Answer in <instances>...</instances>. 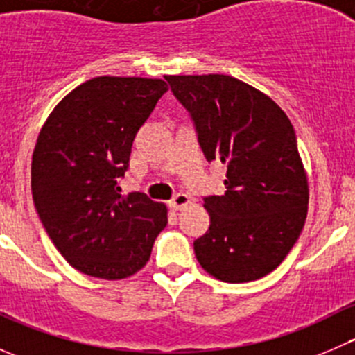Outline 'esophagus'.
<instances>
[{"label":"esophagus","instance_id":"1","mask_svg":"<svg viewBox=\"0 0 355 355\" xmlns=\"http://www.w3.org/2000/svg\"><path fill=\"white\" fill-rule=\"evenodd\" d=\"M189 202H191V198H189L187 194H182V192H180V194H177L173 199L170 200V206L173 207L175 211H180L182 207L187 206Z\"/></svg>","mask_w":355,"mask_h":355}]
</instances>
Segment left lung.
I'll return each mask as SVG.
<instances>
[{"label":"left lung","instance_id":"8db88e82","mask_svg":"<svg viewBox=\"0 0 355 355\" xmlns=\"http://www.w3.org/2000/svg\"><path fill=\"white\" fill-rule=\"evenodd\" d=\"M191 113L207 161L227 164L223 196H209V230L194 242L204 271L227 284L266 277L302 232L309 184L285 111L230 75H166Z\"/></svg>","mask_w":355,"mask_h":355}]
</instances>
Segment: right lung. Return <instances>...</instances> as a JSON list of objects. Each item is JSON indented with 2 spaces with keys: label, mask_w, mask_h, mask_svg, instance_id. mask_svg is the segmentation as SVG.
I'll return each mask as SVG.
<instances>
[{
  "label": "right lung",
  "mask_w": 355,
  "mask_h": 355,
  "mask_svg": "<svg viewBox=\"0 0 355 355\" xmlns=\"http://www.w3.org/2000/svg\"><path fill=\"white\" fill-rule=\"evenodd\" d=\"M166 91L161 78H91L68 92L39 132L31 168L34 206L53 244L80 273L132 277L166 227L164 204L118 187L135 134Z\"/></svg>",
  "instance_id": "1"
}]
</instances>
